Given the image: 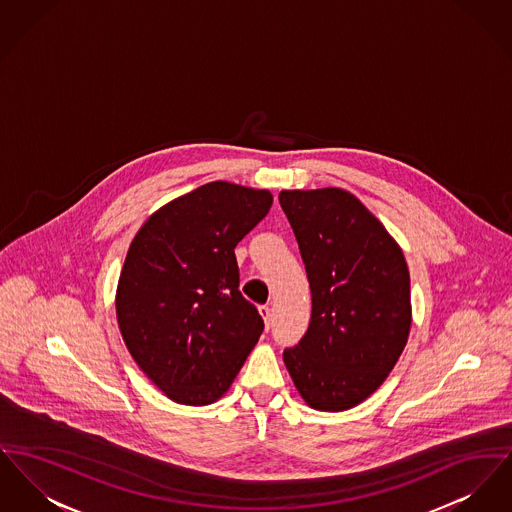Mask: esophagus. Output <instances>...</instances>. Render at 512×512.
I'll use <instances>...</instances> for the list:
<instances>
[{"label": "esophagus", "mask_w": 512, "mask_h": 512, "mask_svg": "<svg viewBox=\"0 0 512 512\" xmlns=\"http://www.w3.org/2000/svg\"><path fill=\"white\" fill-rule=\"evenodd\" d=\"M259 313H261V317H263V321H265V327L267 329H271L272 325V311L269 305H261L259 307Z\"/></svg>", "instance_id": "obj_1"}]
</instances>
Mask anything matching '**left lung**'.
Instances as JSON below:
<instances>
[{"label": "left lung", "instance_id": "obj_1", "mask_svg": "<svg viewBox=\"0 0 512 512\" xmlns=\"http://www.w3.org/2000/svg\"><path fill=\"white\" fill-rule=\"evenodd\" d=\"M311 288V321L286 369L315 410L342 412L389 377L412 325L410 272L400 245L352 193L280 191Z\"/></svg>", "mask_w": 512, "mask_h": 512}]
</instances>
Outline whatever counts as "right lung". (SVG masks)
I'll list each match as a JSON object with an SVG mask.
<instances>
[{
    "label": "right lung",
    "instance_id": "right-lung-1",
    "mask_svg": "<svg viewBox=\"0 0 512 512\" xmlns=\"http://www.w3.org/2000/svg\"><path fill=\"white\" fill-rule=\"evenodd\" d=\"M271 205L267 189L211 181L154 212L129 245L116 292L121 336L178 404L224 396L265 329L241 296L234 249Z\"/></svg>",
    "mask_w": 512,
    "mask_h": 512
}]
</instances>
